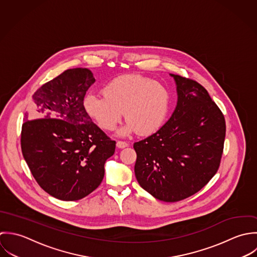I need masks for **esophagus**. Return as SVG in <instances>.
Instances as JSON below:
<instances>
[{"mask_svg":"<svg viewBox=\"0 0 257 257\" xmlns=\"http://www.w3.org/2000/svg\"><path fill=\"white\" fill-rule=\"evenodd\" d=\"M116 146H117L118 148L122 149V148H126V147H128V143H126V142H124V141H117Z\"/></svg>","mask_w":257,"mask_h":257,"instance_id":"34e87169","label":"esophagus"}]
</instances>
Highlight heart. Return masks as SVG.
Here are the masks:
<instances>
[{"mask_svg": "<svg viewBox=\"0 0 257 257\" xmlns=\"http://www.w3.org/2000/svg\"><path fill=\"white\" fill-rule=\"evenodd\" d=\"M103 95L89 94L84 98L86 113L100 128L115 129L123 112L127 123L119 130L126 136L133 132L149 135L164 123L170 103L167 88L153 79L139 74L115 77L102 89Z\"/></svg>", "mask_w": 257, "mask_h": 257, "instance_id": "1", "label": "heart"}]
</instances>
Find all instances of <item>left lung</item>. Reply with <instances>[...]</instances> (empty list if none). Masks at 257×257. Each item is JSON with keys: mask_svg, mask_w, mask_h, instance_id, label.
<instances>
[{"mask_svg": "<svg viewBox=\"0 0 257 257\" xmlns=\"http://www.w3.org/2000/svg\"><path fill=\"white\" fill-rule=\"evenodd\" d=\"M170 75L177 85L175 111L156 133L133 147L139 185L156 199L174 203L198 193L217 172L225 120L204 86Z\"/></svg>", "mask_w": 257, "mask_h": 257, "instance_id": "1", "label": "left lung"}]
</instances>
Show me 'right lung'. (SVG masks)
Segmentation results:
<instances>
[{"label":"right lung","instance_id":"right-lung-1","mask_svg":"<svg viewBox=\"0 0 257 257\" xmlns=\"http://www.w3.org/2000/svg\"><path fill=\"white\" fill-rule=\"evenodd\" d=\"M94 82L87 68L63 71L34 93L22 126V152L34 178L61 201H77L97 189L104 164L115 152L116 142L84 109Z\"/></svg>","mask_w":257,"mask_h":257}]
</instances>
